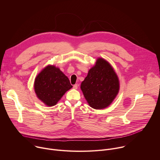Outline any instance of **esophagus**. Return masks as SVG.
Segmentation results:
<instances>
[{"label":"esophagus","mask_w":160,"mask_h":160,"mask_svg":"<svg viewBox=\"0 0 160 160\" xmlns=\"http://www.w3.org/2000/svg\"><path fill=\"white\" fill-rule=\"evenodd\" d=\"M78 84H75V85H73V88H75V89H77V88H78Z\"/></svg>","instance_id":"34e87169"}]
</instances>
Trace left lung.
Returning a JSON list of instances; mask_svg holds the SVG:
<instances>
[{
  "mask_svg": "<svg viewBox=\"0 0 160 160\" xmlns=\"http://www.w3.org/2000/svg\"><path fill=\"white\" fill-rule=\"evenodd\" d=\"M80 88L91 108L102 109L108 107L118 95L120 82L112 66L99 58L89 70Z\"/></svg>",
  "mask_w": 160,
  "mask_h": 160,
  "instance_id": "1",
  "label": "left lung"
}]
</instances>
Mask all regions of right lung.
Listing matches in <instances>:
<instances>
[{
    "label": "right lung",
    "instance_id": "1",
    "mask_svg": "<svg viewBox=\"0 0 160 160\" xmlns=\"http://www.w3.org/2000/svg\"><path fill=\"white\" fill-rule=\"evenodd\" d=\"M72 87L68 78L54 65L45 66L34 82L37 97L48 106H55Z\"/></svg>",
    "mask_w": 160,
    "mask_h": 160
}]
</instances>
